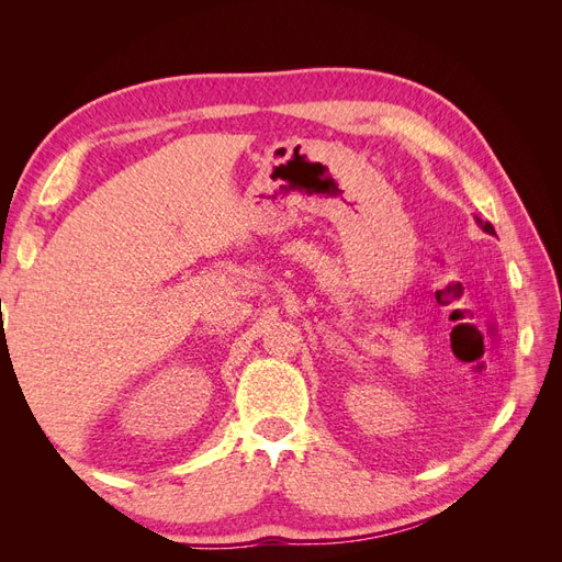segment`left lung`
<instances>
[{"label": "left lung", "instance_id": "left-lung-1", "mask_svg": "<svg viewBox=\"0 0 562 562\" xmlns=\"http://www.w3.org/2000/svg\"><path fill=\"white\" fill-rule=\"evenodd\" d=\"M475 223H479V227H481L483 232H487V234H495V227H492L490 223H483L481 217H475Z\"/></svg>", "mask_w": 562, "mask_h": 562}]
</instances>
